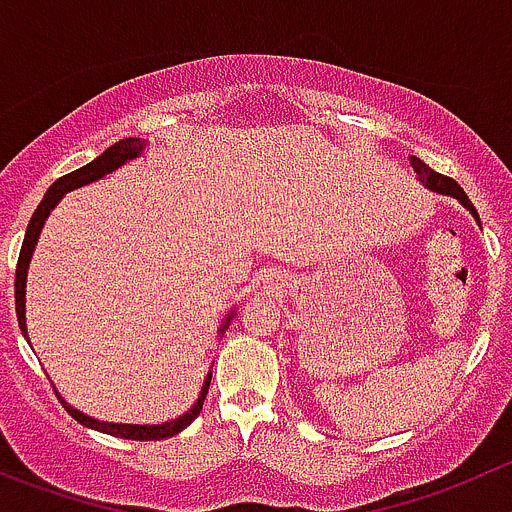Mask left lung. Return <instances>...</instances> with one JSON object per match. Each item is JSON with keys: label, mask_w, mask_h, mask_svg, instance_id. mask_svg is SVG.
<instances>
[{"label": "left lung", "mask_w": 512, "mask_h": 512, "mask_svg": "<svg viewBox=\"0 0 512 512\" xmlns=\"http://www.w3.org/2000/svg\"><path fill=\"white\" fill-rule=\"evenodd\" d=\"M410 160H412V168H415V173L420 175V178H422V183H427V188H432V191H437V193H447V196L457 198V201H460L462 206L470 208L472 216L478 218V211H475V206H472L470 198L465 196V191H462V188L457 186L455 180L447 178V175H442V173H437V170H432L430 165L422 163V160H420V158H415V155H412Z\"/></svg>", "instance_id": "8db88e82"}]
</instances>
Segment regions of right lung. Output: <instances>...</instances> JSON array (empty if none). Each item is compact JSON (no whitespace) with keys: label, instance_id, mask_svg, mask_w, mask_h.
<instances>
[{"label":"right lung","instance_id":"right-lung-1","mask_svg":"<svg viewBox=\"0 0 512 512\" xmlns=\"http://www.w3.org/2000/svg\"><path fill=\"white\" fill-rule=\"evenodd\" d=\"M140 150H143V140H138V138H125V140H120V143L110 145V148H107L102 155H97L92 163L82 165V168H77V170H72V173L57 178L55 183L50 186V191L45 193V198H42L40 206L34 208L32 218H29L27 233H24L22 248H19L17 274H14V304H17V321H19V329L24 332V337H27V329H24V281H27L29 256H32L37 238H40V231H42V223H45V218L50 216L52 208L60 203V198L65 196L67 191H72V188L87 186V183H92V180L102 178V175H107V173H113V170L120 168L125 160L140 155ZM226 326H228V319H226V324H223L221 332H226ZM208 387H211V377H208L206 384H203L201 397H198L196 405H193L191 410H188L183 417H175V420L163 422V425H118V422H102V420H95V417L85 415V412L75 410L72 405H67L60 394H57V397H60L62 407H65V410L70 412V415L75 417L80 425L92 427V430L107 432V435H115V437H125V440H163V437H173V435H178L180 430H186V427L191 425V422L196 420L198 415H201L203 402H206Z\"/></svg>","mask_w":512,"mask_h":512}]
</instances>
